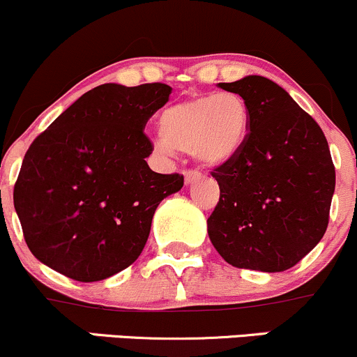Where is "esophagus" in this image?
<instances>
[{"label": "esophagus", "instance_id": "obj_1", "mask_svg": "<svg viewBox=\"0 0 357 357\" xmlns=\"http://www.w3.org/2000/svg\"><path fill=\"white\" fill-rule=\"evenodd\" d=\"M199 178H202V172H199V171H193V169L185 171V183H186V185H191V183L198 181Z\"/></svg>", "mask_w": 357, "mask_h": 357}]
</instances>
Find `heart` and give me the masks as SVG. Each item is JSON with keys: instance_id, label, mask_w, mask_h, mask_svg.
Instances as JSON below:
<instances>
[{"instance_id": "b5f03b06", "label": "heart", "mask_w": 357, "mask_h": 357, "mask_svg": "<svg viewBox=\"0 0 357 357\" xmlns=\"http://www.w3.org/2000/svg\"><path fill=\"white\" fill-rule=\"evenodd\" d=\"M158 125L159 151L191 152L202 164L218 166L244 146L250 112L238 93L223 91L171 105L160 112Z\"/></svg>"}]
</instances>
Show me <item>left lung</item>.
<instances>
[{
	"instance_id": "8db88e82",
	"label": "left lung",
	"mask_w": 357,
	"mask_h": 357,
	"mask_svg": "<svg viewBox=\"0 0 357 357\" xmlns=\"http://www.w3.org/2000/svg\"><path fill=\"white\" fill-rule=\"evenodd\" d=\"M218 86L248 101L250 125L241 151L211 172L220 199L206 220L210 241L236 268L287 271L327 230L335 190L327 139L268 77Z\"/></svg>"
}]
</instances>
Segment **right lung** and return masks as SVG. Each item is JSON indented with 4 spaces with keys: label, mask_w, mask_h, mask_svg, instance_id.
I'll list each match as a JSON object with an SVG mask.
<instances>
[{
    "label": "right lung",
    "mask_w": 357,
    "mask_h": 357,
    "mask_svg": "<svg viewBox=\"0 0 357 357\" xmlns=\"http://www.w3.org/2000/svg\"><path fill=\"white\" fill-rule=\"evenodd\" d=\"M171 91L162 83L96 86L33 140L13 202L38 261L83 283L135 262L155 208L185 183L146 160L154 147L144 128Z\"/></svg>",
    "instance_id": "add662e5"
}]
</instances>
